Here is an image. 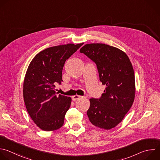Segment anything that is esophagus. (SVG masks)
Masks as SVG:
<instances>
[{
	"mask_svg": "<svg viewBox=\"0 0 160 160\" xmlns=\"http://www.w3.org/2000/svg\"><path fill=\"white\" fill-rule=\"evenodd\" d=\"M81 97H82V96H80V95H73V96L72 97V100H73V101H75V100L79 99V98H81Z\"/></svg>",
	"mask_w": 160,
	"mask_h": 160,
	"instance_id": "1",
	"label": "esophagus"
}]
</instances>
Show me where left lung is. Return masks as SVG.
<instances>
[{
	"label": "left lung",
	"mask_w": 160,
	"mask_h": 160,
	"mask_svg": "<svg viewBox=\"0 0 160 160\" xmlns=\"http://www.w3.org/2000/svg\"><path fill=\"white\" fill-rule=\"evenodd\" d=\"M80 52L96 63L100 80L106 85L100 98L90 99L87 116L95 126L111 129L122 121L134 100L132 63L123 51L103 43L87 44Z\"/></svg>",
	"instance_id": "1"
}]
</instances>
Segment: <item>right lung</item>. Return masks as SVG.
<instances>
[{
	"label": "right lung",
	"mask_w": 160,
	"mask_h": 160,
	"mask_svg": "<svg viewBox=\"0 0 160 160\" xmlns=\"http://www.w3.org/2000/svg\"><path fill=\"white\" fill-rule=\"evenodd\" d=\"M83 43H69L46 48L33 58L26 71L23 97L27 111L36 126L45 131H55L64 124L72 98L57 95L65 63Z\"/></svg>",
	"instance_id": "add662e5"
}]
</instances>
